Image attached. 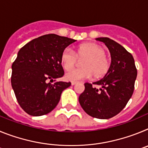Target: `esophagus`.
I'll return each mask as SVG.
<instances>
[{"mask_svg": "<svg viewBox=\"0 0 148 148\" xmlns=\"http://www.w3.org/2000/svg\"><path fill=\"white\" fill-rule=\"evenodd\" d=\"M77 83H78V82H71V84H72V85H75V84H76Z\"/></svg>", "mask_w": 148, "mask_h": 148, "instance_id": "obj_1", "label": "esophagus"}]
</instances>
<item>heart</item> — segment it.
<instances>
[{
	"label": "heart",
	"instance_id": "heart-1",
	"mask_svg": "<svg viewBox=\"0 0 148 148\" xmlns=\"http://www.w3.org/2000/svg\"><path fill=\"white\" fill-rule=\"evenodd\" d=\"M77 58L84 59L82 62V68L75 69L66 74V79L72 82L88 79L92 75L95 78L103 76L108 73L110 66L104 48L92 43L81 45L75 53L70 48L64 49L61 62L64 70H72L76 64Z\"/></svg>",
	"mask_w": 148,
	"mask_h": 148
}]
</instances>
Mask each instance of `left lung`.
<instances>
[{
  "mask_svg": "<svg viewBox=\"0 0 148 148\" xmlns=\"http://www.w3.org/2000/svg\"><path fill=\"white\" fill-rule=\"evenodd\" d=\"M104 43L111 56L109 70L104 78L93 82L100 88L84 84L78 101L86 113L94 118L108 119L120 113L134 90L137 70L133 56L121 44L109 38H97Z\"/></svg>",
  "mask_w": 148,
  "mask_h": 148,
  "instance_id": "left-lung-1",
  "label": "left lung"
}]
</instances>
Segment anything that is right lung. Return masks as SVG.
I'll return each instance as SVG.
<instances>
[{"label": "right lung", "mask_w": 148, "mask_h": 148, "mask_svg": "<svg viewBox=\"0 0 148 148\" xmlns=\"http://www.w3.org/2000/svg\"><path fill=\"white\" fill-rule=\"evenodd\" d=\"M76 40L49 34L35 38L18 51L12 65L11 83L18 104L26 113L40 116L50 113L70 82H57L64 75L61 56ZM49 80H54L53 84Z\"/></svg>", "instance_id": "right-lung-1"}]
</instances>
